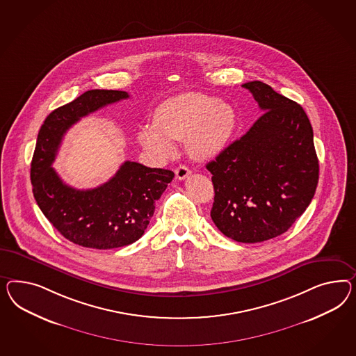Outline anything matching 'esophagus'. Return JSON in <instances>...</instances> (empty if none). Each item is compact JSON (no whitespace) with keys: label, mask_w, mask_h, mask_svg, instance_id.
Instances as JSON below:
<instances>
[{"label":"esophagus","mask_w":356,"mask_h":356,"mask_svg":"<svg viewBox=\"0 0 356 356\" xmlns=\"http://www.w3.org/2000/svg\"><path fill=\"white\" fill-rule=\"evenodd\" d=\"M175 173H176V179H179V180H185V179L191 175V170H189L186 165L180 164V165L175 170Z\"/></svg>","instance_id":"esophagus-1"}]
</instances>
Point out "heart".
Returning a JSON list of instances; mask_svg holds the SVG:
<instances>
[{
    "mask_svg": "<svg viewBox=\"0 0 356 356\" xmlns=\"http://www.w3.org/2000/svg\"><path fill=\"white\" fill-rule=\"evenodd\" d=\"M236 124L232 106L202 93H184L163 101L154 111L153 125L143 127L137 138L158 158L173 152L170 140L184 141L195 159L220 153Z\"/></svg>",
    "mask_w": 356,
    "mask_h": 356,
    "instance_id": "1",
    "label": "heart"
}]
</instances>
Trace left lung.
Here are the masks:
<instances>
[{
    "instance_id": "left-lung-1",
    "label": "left lung",
    "mask_w": 356,
    "mask_h": 356,
    "mask_svg": "<svg viewBox=\"0 0 356 356\" xmlns=\"http://www.w3.org/2000/svg\"><path fill=\"white\" fill-rule=\"evenodd\" d=\"M261 115L206 168L212 173L211 219L232 240L255 243L285 233L316 192L314 131L297 102L263 81H249Z\"/></svg>"
}]
</instances>
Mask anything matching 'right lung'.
<instances>
[{
    "label": "right lung",
    "mask_w": 356,
    "mask_h": 356,
    "mask_svg": "<svg viewBox=\"0 0 356 356\" xmlns=\"http://www.w3.org/2000/svg\"><path fill=\"white\" fill-rule=\"evenodd\" d=\"M129 98L123 90L93 89L51 111L40 128L31 163L32 192L40 210L68 241L98 250L115 249L138 240L149 225L175 173L127 161L95 189L68 186L51 164L68 128L104 106Z\"/></svg>",
    "instance_id": "right-lung-1"
}]
</instances>
